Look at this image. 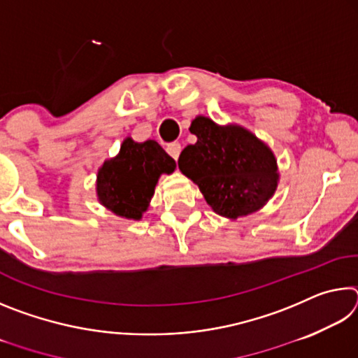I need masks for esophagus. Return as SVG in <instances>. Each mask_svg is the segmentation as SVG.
Masks as SVG:
<instances>
[{"mask_svg": "<svg viewBox=\"0 0 358 358\" xmlns=\"http://www.w3.org/2000/svg\"><path fill=\"white\" fill-rule=\"evenodd\" d=\"M166 150H167V153L171 155L175 161H177V159H178V156H180V153H181V145H180L178 142L169 143Z\"/></svg>", "mask_w": 358, "mask_h": 358, "instance_id": "esophagus-1", "label": "esophagus"}]
</instances>
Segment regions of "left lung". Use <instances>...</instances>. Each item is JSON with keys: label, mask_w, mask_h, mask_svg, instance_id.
<instances>
[{"label": "left lung", "mask_w": 358, "mask_h": 358, "mask_svg": "<svg viewBox=\"0 0 358 358\" xmlns=\"http://www.w3.org/2000/svg\"><path fill=\"white\" fill-rule=\"evenodd\" d=\"M189 131L197 142L181 151L178 169L199 186L215 213L237 220L273 197L280 183L276 156L256 134L203 115L192 120Z\"/></svg>", "instance_id": "obj_1"}]
</instances>
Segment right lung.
Here are the masks:
<instances>
[{
    "label": "right lung",
    "mask_w": 358,
    "mask_h": 358,
    "mask_svg": "<svg viewBox=\"0 0 358 358\" xmlns=\"http://www.w3.org/2000/svg\"><path fill=\"white\" fill-rule=\"evenodd\" d=\"M177 164L156 141L136 142L126 137L117 156L106 159L96 175L98 201L113 215L141 221L148 210L161 175Z\"/></svg>",
    "instance_id": "add662e5"
}]
</instances>
